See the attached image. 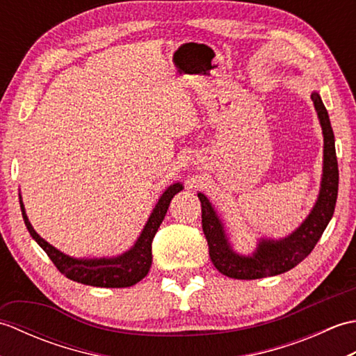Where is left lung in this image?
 <instances>
[{"label": "left lung", "mask_w": 356, "mask_h": 356, "mask_svg": "<svg viewBox=\"0 0 356 356\" xmlns=\"http://www.w3.org/2000/svg\"><path fill=\"white\" fill-rule=\"evenodd\" d=\"M324 138L323 149V177L318 199L301 223L289 236L280 240L260 238L255 251L251 255H240L234 251L223 223L211 205L205 194L199 193L202 203V228L205 234L211 261L218 272L229 278L255 280L274 277L291 270L303 261L312 252L316 241L323 236L324 229L334 216L338 195V162L335 153V138L332 131L327 110L324 107L320 95H311Z\"/></svg>", "instance_id": "8db88e82"}]
</instances>
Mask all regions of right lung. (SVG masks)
I'll use <instances>...</instances> for the list:
<instances>
[{
  "instance_id": "1",
  "label": "right lung",
  "mask_w": 356,
  "mask_h": 356,
  "mask_svg": "<svg viewBox=\"0 0 356 356\" xmlns=\"http://www.w3.org/2000/svg\"><path fill=\"white\" fill-rule=\"evenodd\" d=\"M182 184H172L166 188L165 193L159 197L153 213L148 217V222L143 226L139 238L131 249L118 257H102V259H74V257L67 255L59 251L55 246H51L49 241H45L40 234H38L33 226L30 225L24 205H22L21 194H19V205L24 223L30 232V236L40 245L45 254L50 257L53 264L58 270L64 274L67 278L73 280L82 284L96 286V287H128L133 286L148 274L153 261V254H151V243L156 232L161 226L163 217L168 211L171 199L177 193L182 191Z\"/></svg>"
}]
</instances>
